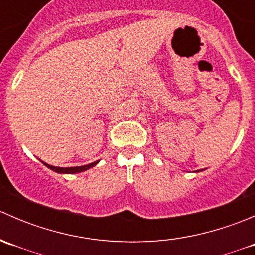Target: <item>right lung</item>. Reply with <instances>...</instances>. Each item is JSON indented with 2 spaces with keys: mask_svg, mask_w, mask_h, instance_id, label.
Here are the masks:
<instances>
[{
  "mask_svg": "<svg viewBox=\"0 0 255 255\" xmlns=\"http://www.w3.org/2000/svg\"><path fill=\"white\" fill-rule=\"evenodd\" d=\"M97 163H99V161H94V163L87 164V165L75 166V168H56V166L49 165V164H45V163H44V165L48 166V168L51 169V170L56 171V173H60V174H75V173H81V171L87 170V169H90V168H92V166L96 165Z\"/></svg>",
  "mask_w": 255,
  "mask_h": 255,
  "instance_id": "add662e5",
  "label": "right lung"
}]
</instances>
